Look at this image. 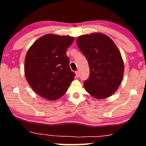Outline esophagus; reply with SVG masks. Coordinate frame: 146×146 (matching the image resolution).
<instances>
[{"label":"esophagus","instance_id":"obj_1","mask_svg":"<svg viewBox=\"0 0 146 146\" xmlns=\"http://www.w3.org/2000/svg\"><path fill=\"white\" fill-rule=\"evenodd\" d=\"M76 76L77 78H79L80 77V73H79V71H76Z\"/></svg>","mask_w":146,"mask_h":146}]
</instances>
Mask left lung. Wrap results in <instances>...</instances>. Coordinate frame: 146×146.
<instances>
[{"label": "left lung", "instance_id": "left-lung-1", "mask_svg": "<svg viewBox=\"0 0 146 146\" xmlns=\"http://www.w3.org/2000/svg\"><path fill=\"white\" fill-rule=\"evenodd\" d=\"M78 47L88 62L90 76L84 86L98 99L110 96L120 84L124 65L114 42L107 35L92 33L76 39Z\"/></svg>", "mask_w": 146, "mask_h": 146}]
</instances>
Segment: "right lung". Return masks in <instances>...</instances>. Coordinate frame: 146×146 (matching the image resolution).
<instances>
[{
  "label": "right lung",
  "mask_w": 146,
  "mask_h": 146,
  "mask_svg": "<svg viewBox=\"0 0 146 146\" xmlns=\"http://www.w3.org/2000/svg\"><path fill=\"white\" fill-rule=\"evenodd\" d=\"M74 38L46 35L37 40L28 50L25 74L34 91L48 100H56L66 92L74 78L70 68L67 48Z\"/></svg>",
  "instance_id": "1"
}]
</instances>
